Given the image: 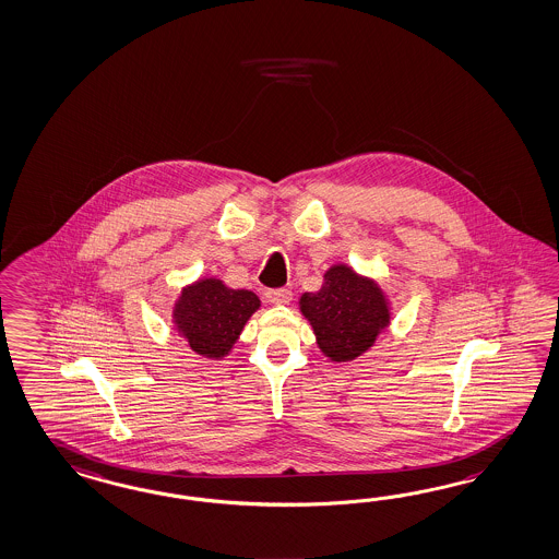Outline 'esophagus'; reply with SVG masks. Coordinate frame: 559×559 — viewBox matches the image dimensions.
Listing matches in <instances>:
<instances>
[{"mask_svg":"<svg viewBox=\"0 0 559 559\" xmlns=\"http://www.w3.org/2000/svg\"><path fill=\"white\" fill-rule=\"evenodd\" d=\"M265 298L270 304H289L292 300V292L286 287H277V289H267Z\"/></svg>","mask_w":559,"mask_h":559,"instance_id":"esophagus-1","label":"esophagus"}]
</instances>
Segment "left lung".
<instances>
[{"label": "left lung", "instance_id": "8db88e82", "mask_svg": "<svg viewBox=\"0 0 559 559\" xmlns=\"http://www.w3.org/2000/svg\"><path fill=\"white\" fill-rule=\"evenodd\" d=\"M312 326L320 353L333 364H347L373 347L392 324V304L378 280L335 263L322 275L319 292L298 300Z\"/></svg>", "mask_w": 559, "mask_h": 559}]
</instances>
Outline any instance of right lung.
<instances>
[{
	"label": "right lung",
	"instance_id": "1",
	"mask_svg": "<svg viewBox=\"0 0 559 559\" xmlns=\"http://www.w3.org/2000/svg\"><path fill=\"white\" fill-rule=\"evenodd\" d=\"M259 308L255 292L233 289L221 277H200L181 287L171 324L192 352L206 359H224Z\"/></svg>",
	"mask_w": 559,
	"mask_h": 559
}]
</instances>
